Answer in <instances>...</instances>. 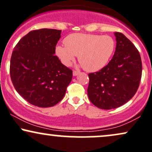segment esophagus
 Masks as SVG:
<instances>
[{"label":"esophagus","instance_id":"34e87169","mask_svg":"<svg viewBox=\"0 0 152 152\" xmlns=\"http://www.w3.org/2000/svg\"><path fill=\"white\" fill-rule=\"evenodd\" d=\"M80 74V71H73V75H74V76H77Z\"/></svg>","mask_w":152,"mask_h":152}]
</instances>
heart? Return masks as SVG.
<instances>
[{
    "instance_id": "heart-1",
    "label": "heart",
    "mask_w": 152,
    "mask_h": 152,
    "mask_svg": "<svg viewBox=\"0 0 152 152\" xmlns=\"http://www.w3.org/2000/svg\"><path fill=\"white\" fill-rule=\"evenodd\" d=\"M64 42L65 46L58 45L55 49L62 64L70 66L78 55V61L89 72L104 68L115 49V41L109 35L75 33L65 37Z\"/></svg>"
}]
</instances>
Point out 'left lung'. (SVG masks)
I'll return each mask as SVG.
<instances>
[{"label": "left lung", "instance_id": "obj_1", "mask_svg": "<svg viewBox=\"0 0 152 152\" xmlns=\"http://www.w3.org/2000/svg\"><path fill=\"white\" fill-rule=\"evenodd\" d=\"M116 48L112 59L99 71L88 74V96L100 109L117 108L134 96L142 77L137 49L123 34L115 32Z\"/></svg>", "mask_w": 152, "mask_h": 152}]
</instances>
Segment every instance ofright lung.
Masks as SVG:
<instances>
[{"instance_id": "1", "label": "right lung", "mask_w": 152, "mask_h": 152, "mask_svg": "<svg viewBox=\"0 0 152 152\" xmlns=\"http://www.w3.org/2000/svg\"><path fill=\"white\" fill-rule=\"evenodd\" d=\"M61 32L47 28L31 31L12 53L10 74L15 88L37 107H52L61 101L72 79V70L54 55Z\"/></svg>"}]
</instances>
